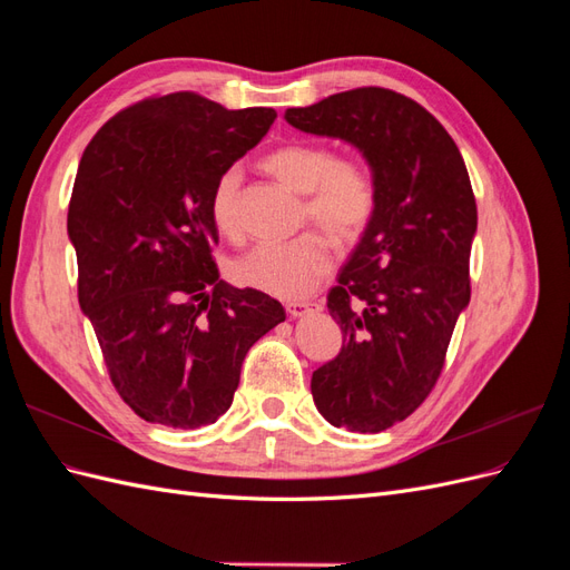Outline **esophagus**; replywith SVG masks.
Listing matches in <instances>:
<instances>
[{"label":"esophagus","instance_id":"34e87169","mask_svg":"<svg viewBox=\"0 0 570 570\" xmlns=\"http://www.w3.org/2000/svg\"><path fill=\"white\" fill-rule=\"evenodd\" d=\"M285 308H287L289 318H302L308 312H321L323 302H289Z\"/></svg>","mask_w":570,"mask_h":570}]
</instances>
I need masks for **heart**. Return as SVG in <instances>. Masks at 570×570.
Here are the masks:
<instances>
[{
	"label": "heart",
	"instance_id": "obj_1",
	"mask_svg": "<svg viewBox=\"0 0 570 570\" xmlns=\"http://www.w3.org/2000/svg\"><path fill=\"white\" fill-rule=\"evenodd\" d=\"M262 166L273 178L304 195L302 226L314 223L340 247H350L366 233L375 216L377 189L371 170L358 161L340 159L335 149L316 142H289L268 151ZM243 170L228 166L220 170L209 199L216 230L243 239ZM333 268L327 239L318 233H304L283 245H258L239 256L233 275L237 283L262 289L281 299L304 297Z\"/></svg>",
	"mask_w": 570,
	"mask_h": 570
}]
</instances>
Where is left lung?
<instances>
[{
  "mask_svg": "<svg viewBox=\"0 0 570 570\" xmlns=\"http://www.w3.org/2000/svg\"><path fill=\"white\" fill-rule=\"evenodd\" d=\"M285 120L354 145L375 180V216L327 292L342 350L314 371L312 394L335 428L381 433L435 387L471 302L478 209L469 170L433 114L385 88L337 92L287 109Z\"/></svg>",
  "mask_w": 570,
  "mask_h": 570,
  "instance_id": "8db88e82",
  "label": "left lung"
}]
</instances>
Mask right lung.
<instances>
[{"mask_svg":"<svg viewBox=\"0 0 570 570\" xmlns=\"http://www.w3.org/2000/svg\"><path fill=\"white\" fill-rule=\"evenodd\" d=\"M275 116L197 92L149 97L82 151L68 204L78 302L120 400L149 423H216L252 344L285 321L278 299L218 278L209 212L220 170L262 142Z\"/></svg>","mask_w":570,"mask_h":570,"instance_id":"right-lung-1","label":"right lung"}]
</instances>
